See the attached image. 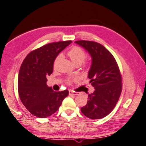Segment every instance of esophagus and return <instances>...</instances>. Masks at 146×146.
<instances>
[{
	"instance_id": "1",
	"label": "esophagus",
	"mask_w": 146,
	"mask_h": 146,
	"mask_svg": "<svg viewBox=\"0 0 146 146\" xmlns=\"http://www.w3.org/2000/svg\"><path fill=\"white\" fill-rule=\"evenodd\" d=\"M69 94L70 95H78V93H76V92H74V91H72V90H70Z\"/></svg>"
}]
</instances>
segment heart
Returning <instances> with one entry per match:
<instances>
[{
	"label": "heart",
	"mask_w": 146,
	"mask_h": 146,
	"mask_svg": "<svg viewBox=\"0 0 146 146\" xmlns=\"http://www.w3.org/2000/svg\"><path fill=\"white\" fill-rule=\"evenodd\" d=\"M67 54L72 62H73V64L76 65H76L80 66L84 62V59L86 57V54L84 53V51L79 46H73V47H72L68 51ZM59 57H60V55H59L57 57L56 61L58 60ZM68 82H71V80H68Z\"/></svg>",
	"instance_id": "obj_1"
}]
</instances>
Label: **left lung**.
Returning a JSON list of instances; mask_svg holds the SVG:
<instances>
[{"instance_id":"obj_1","label":"left lung","mask_w":146,"mask_h":146,"mask_svg":"<svg viewBox=\"0 0 146 146\" xmlns=\"http://www.w3.org/2000/svg\"><path fill=\"white\" fill-rule=\"evenodd\" d=\"M91 57L88 78L94 87L89 94L85 106L81 108L84 116L91 119H100L108 116L118 102L122 91V78L114 57L103 45L93 41L78 40Z\"/></svg>"}]
</instances>
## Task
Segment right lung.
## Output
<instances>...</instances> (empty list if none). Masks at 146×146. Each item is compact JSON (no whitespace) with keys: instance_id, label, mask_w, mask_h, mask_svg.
<instances>
[{"instance_id":"1","label":"right lung","mask_w":146,"mask_h":146,"mask_svg":"<svg viewBox=\"0 0 146 146\" xmlns=\"http://www.w3.org/2000/svg\"><path fill=\"white\" fill-rule=\"evenodd\" d=\"M71 40L49 43L32 51L21 64L18 76V92L26 108L34 116L44 118L60 107L68 90L56 92L46 84L57 55Z\"/></svg>"}]
</instances>
